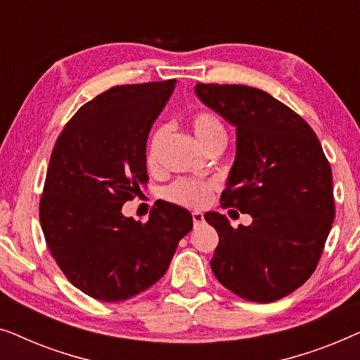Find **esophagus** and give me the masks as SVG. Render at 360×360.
Returning <instances> with one entry per match:
<instances>
[{"label": "esophagus", "mask_w": 360, "mask_h": 360, "mask_svg": "<svg viewBox=\"0 0 360 360\" xmlns=\"http://www.w3.org/2000/svg\"><path fill=\"white\" fill-rule=\"evenodd\" d=\"M191 218H193V224H195V228H196V226H201V224H203V221H205L203 214H201L200 211H195V213L191 214Z\"/></svg>", "instance_id": "34e87169"}]
</instances>
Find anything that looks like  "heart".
Returning <instances> with one entry per match:
<instances>
[{
	"instance_id": "obj_1",
	"label": "heart",
	"mask_w": 360,
	"mask_h": 360,
	"mask_svg": "<svg viewBox=\"0 0 360 360\" xmlns=\"http://www.w3.org/2000/svg\"><path fill=\"white\" fill-rule=\"evenodd\" d=\"M191 129H193L196 139L203 144L206 149L211 144L218 141H226V129L223 121L213 112H196L191 117ZM165 127H157L152 132L149 144H147V164L154 165L157 160V154H159L160 144L165 137ZM211 190H213V184L210 181H201V180H190V179H181L176 180L175 184H172L169 188L165 190L167 200L172 203L185 206V208H201L208 203Z\"/></svg>"
}]
</instances>
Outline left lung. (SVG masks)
Listing matches in <instances>:
<instances>
[{
  "label": "left lung",
  "instance_id": "left-lung-1",
  "mask_svg": "<svg viewBox=\"0 0 360 360\" xmlns=\"http://www.w3.org/2000/svg\"><path fill=\"white\" fill-rule=\"evenodd\" d=\"M195 93L236 126L221 201L252 216V224L234 229L226 216L205 214L219 236L211 270L249 302L287 297L311 277L331 231V165L308 122L269 93L216 83H196Z\"/></svg>",
  "mask_w": 360,
  "mask_h": 360
}]
</instances>
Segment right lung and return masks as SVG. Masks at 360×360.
<instances>
[{"label": "right lung", "instance_id": "obj_1", "mask_svg": "<svg viewBox=\"0 0 360 360\" xmlns=\"http://www.w3.org/2000/svg\"><path fill=\"white\" fill-rule=\"evenodd\" d=\"M175 83L110 88L75 112L53 146L39 218L57 265L91 298L115 303L146 292L193 228L190 211L172 203L144 224L121 213L149 180L147 137Z\"/></svg>", "mask_w": 360, "mask_h": 360}]
</instances>
